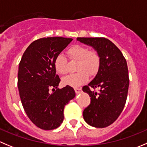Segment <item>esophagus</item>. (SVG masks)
Listing matches in <instances>:
<instances>
[{
  "instance_id": "1",
  "label": "esophagus",
  "mask_w": 147,
  "mask_h": 147,
  "mask_svg": "<svg viewBox=\"0 0 147 147\" xmlns=\"http://www.w3.org/2000/svg\"><path fill=\"white\" fill-rule=\"evenodd\" d=\"M75 93H76L77 94H79L82 92L81 88H75Z\"/></svg>"
}]
</instances>
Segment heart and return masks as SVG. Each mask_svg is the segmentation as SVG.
<instances>
[{"label":"heart","mask_w":147,"mask_h":147,"mask_svg":"<svg viewBox=\"0 0 147 147\" xmlns=\"http://www.w3.org/2000/svg\"><path fill=\"white\" fill-rule=\"evenodd\" d=\"M67 53L71 60L78 61L77 73L69 75L63 78L64 85L77 88L86 83L88 79V74L96 75L101 64L100 55L96 51H89L86 46L75 45L69 48ZM54 68L60 75L67 72V61L62 54H59L54 60Z\"/></svg>","instance_id":"1"}]
</instances>
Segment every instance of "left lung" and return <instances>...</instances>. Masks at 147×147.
Returning <instances> with one entry per match:
<instances>
[{"mask_svg":"<svg viewBox=\"0 0 147 147\" xmlns=\"http://www.w3.org/2000/svg\"><path fill=\"white\" fill-rule=\"evenodd\" d=\"M78 41L92 47L101 58L99 69L83 90L90 96V104L83 111L90 125L105 127L117 120L125 105L129 78L127 62L120 49L105 38H78ZM100 88L98 92L90 87Z\"/></svg>","mask_w":147,"mask_h":147,"instance_id":"1","label":"left lung"}]
</instances>
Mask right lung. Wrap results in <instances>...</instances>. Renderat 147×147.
Returning <instances> with one entry per match:
<instances>
[{
	"mask_svg": "<svg viewBox=\"0 0 147 147\" xmlns=\"http://www.w3.org/2000/svg\"><path fill=\"white\" fill-rule=\"evenodd\" d=\"M72 38H40L32 42L19 64L18 89L30 120L43 130L57 128L64 120L66 105L75 97L73 88H58L60 79L56 75L55 58L68 46ZM51 87L57 88L50 93Z\"/></svg>",
	"mask_w": 147,
	"mask_h": 147,
	"instance_id": "obj_1",
	"label": "right lung"
}]
</instances>
